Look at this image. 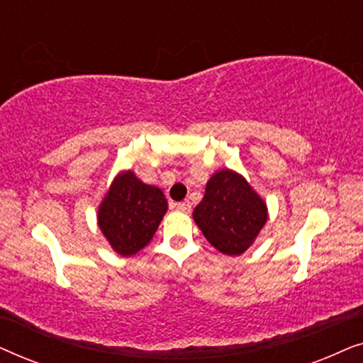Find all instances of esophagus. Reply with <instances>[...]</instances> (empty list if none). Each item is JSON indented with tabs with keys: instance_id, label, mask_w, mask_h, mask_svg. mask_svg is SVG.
Here are the masks:
<instances>
[{
	"instance_id": "obj_1",
	"label": "esophagus",
	"mask_w": 363,
	"mask_h": 363,
	"mask_svg": "<svg viewBox=\"0 0 363 363\" xmlns=\"http://www.w3.org/2000/svg\"><path fill=\"white\" fill-rule=\"evenodd\" d=\"M177 210L178 211H182V213H190V210H191V203L190 201H180V203H177Z\"/></svg>"
}]
</instances>
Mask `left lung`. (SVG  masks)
Returning <instances> with one entry per match:
<instances>
[{"mask_svg": "<svg viewBox=\"0 0 363 363\" xmlns=\"http://www.w3.org/2000/svg\"><path fill=\"white\" fill-rule=\"evenodd\" d=\"M193 220L213 247L223 255L240 256L266 225L267 206L245 177L223 168L208 180Z\"/></svg>", "mask_w": 363, "mask_h": 363, "instance_id": "left-lung-1", "label": "left lung"}]
</instances>
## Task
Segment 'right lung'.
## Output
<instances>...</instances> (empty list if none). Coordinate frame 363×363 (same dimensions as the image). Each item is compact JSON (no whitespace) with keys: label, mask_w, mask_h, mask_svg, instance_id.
I'll list each match as a JSON object with an SVG mask.
<instances>
[{"label":"right lung","mask_w":363,"mask_h":363,"mask_svg":"<svg viewBox=\"0 0 363 363\" xmlns=\"http://www.w3.org/2000/svg\"><path fill=\"white\" fill-rule=\"evenodd\" d=\"M167 210L160 188L143 183L133 170H123L99 205L97 225L117 255L133 256L152 241Z\"/></svg>","instance_id":"add662e5"}]
</instances>
